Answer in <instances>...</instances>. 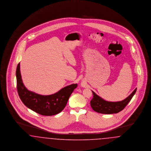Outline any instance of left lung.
Wrapping results in <instances>:
<instances>
[{"instance_id":"1","label":"left lung","mask_w":151,"mask_h":151,"mask_svg":"<svg viewBox=\"0 0 151 151\" xmlns=\"http://www.w3.org/2000/svg\"><path fill=\"white\" fill-rule=\"evenodd\" d=\"M137 88L125 100L117 102H109L103 100L92 91L93 98L90 101L91 106L93 111L103 114L117 113L122 111L130 101L136 92Z\"/></svg>"}]
</instances>
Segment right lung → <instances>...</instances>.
<instances>
[{
	"label": "right lung",
	"mask_w": 151,
	"mask_h": 151,
	"mask_svg": "<svg viewBox=\"0 0 151 151\" xmlns=\"http://www.w3.org/2000/svg\"><path fill=\"white\" fill-rule=\"evenodd\" d=\"M20 68L19 63L16 69L17 88L19 97L27 108L43 116H53L62 111L70 95L77 87V84H72L53 95H40L27 90L22 83Z\"/></svg>",
	"instance_id": "right-lung-1"
}]
</instances>
